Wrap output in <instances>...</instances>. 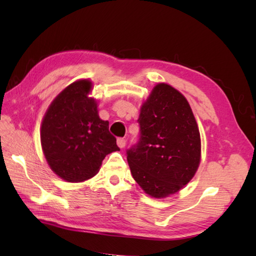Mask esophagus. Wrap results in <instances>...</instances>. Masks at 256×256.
Listing matches in <instances>:
<instances>
[{"label": "esophagus", "instance_id": "obj_1", "mask_svg": "<svg viewBox=\"0 0 256 256\" xmlns=\"http://www.w3.org/2000/svg\"><path fill=\"white\" fill-rule=\"evenodd\" d=\"M116 143H118L120 148H124V147L126 146V140L124 138H118V141H116Z\"/></svg>", "mask_w": 256, "mask_h": 256}]
</instances>
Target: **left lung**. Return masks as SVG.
Instances as JSON below:
<instances>
[{
    "mask_svg": "<svg viewBox=\"0 0 256 256\" xmlns=\"http://www.w3.org/2000/svg\"><path fill=\"white\" fill-rule=\"evenodd\" d=\"M138 142L127 150L131 174L152 198L180 191L194 176L200 161V138L182 94L166 83L152 90L141 108Z\"/></svg>",
    "mask_w": 256,
    "mask_h": 256,
    "instance_id": "1",
    "label": "left lung"
}]
</instances>
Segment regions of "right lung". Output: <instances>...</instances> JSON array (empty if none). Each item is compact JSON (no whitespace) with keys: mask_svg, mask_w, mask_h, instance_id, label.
<instances>
[{"mask_svg":"<svg viewBox=\"0 0 256 256\" xmlns=\"http://www.w3.org/2000/svg\"><path fill=\"white\" fill-rule=\"evenodd\" d=\"M92 82L72 83L53 100L40 129L44 154L52 171L64 180L80 182L96 175L108 154L120 150L109 122L100 120Z\"/></svg>","mask_w":256,"mask_h":256,"instance_id":"obj_1","label":"right lung"}]
</instances>
